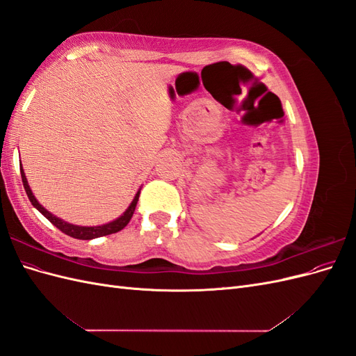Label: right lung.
<instances>
[{"label": "right lung", "mask_w": 356, "mask_h": 356, "mask_svg": "<svg viewBox=\"0 0 356 356\" xmlns=\"http://www.w3.org/2000/svg\"><path fill=\"white\" fill-rule=\"evenodd\" d=\"M20 166H22V165H20ZM20 175H22L24 187H25L26 195H28V197H29V200H31V203H32V207H35L42 215H44V217H46L53 225H56V227H58L62 233H65V234L71 236V238L80 239V241H90V239H95V238H101V236L113 234V233H117V232L123 230V229L126 227V225H127V222L131 221L132 215H134V212H135V208H136L138 199H139V191H138L135 199H134L132 203H131V207H129V208L123 212V215H120V217H118L117 220H114V221H111V222H108V224H104V225H96V227H83V225H75V224H70V222H67V221H63V220L55 217V215H53V213H50L47 209L42 208L41 204L38 203V200L35 199V196L32 195V191H31V188H29V186H28L26 177H25V172H24L22 168H20Z\"/></svg>", "instance_id": "1"}]
</instances>
